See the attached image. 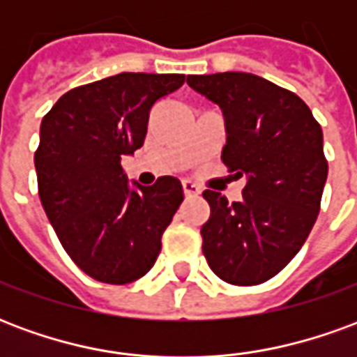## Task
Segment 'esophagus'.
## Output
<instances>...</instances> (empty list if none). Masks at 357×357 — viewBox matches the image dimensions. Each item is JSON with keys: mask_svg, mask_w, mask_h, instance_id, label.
Segmentation results:
<instances>
[{"mask_svg": "<svg viewBox=\"0 0 357 357\" xmlns=\"http://www.w3.org/2000/svg\"><path fill=\"white\" fill-rule=\"evenodd\" d=\"M181 185H183V193H185L187 199H191V197H199V195H201V189L195 185L193 181H183Z\"/></svg>", "mask_w": 357, "mask_h": 357, "instance_id": "1", "label": "esophagus"}]
</instances>
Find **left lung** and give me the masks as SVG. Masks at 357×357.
<instances>
[{
	"label": "left lung",
	"instance_id": "obj_1",
	"mask_svg": "<svg viewBox=\"0 0 357 357\" xmlns=\"http://www.w3.org/2000/svg\"><path fill=\"white\" fill-rule=\"evenodd\" d=\"M187 84L220 105L222 160L247 178L239 202L202 193L210 204L202 252L225 283L260 284L296 256L317 220L329 172L321 126L298 95L256 74L187 76Z\"/></svg>",
	"mask_w": 357,
	"mask_h": 357
}]
</instances>
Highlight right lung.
Instances as JSON below:
<instances>
[{
    "instance_id": "right-lung-1",
    "label": "right lung",
    "mask_w": 357,
    "mask_h": 357,
    "mask_svg": "<svg viewBox=\"0 0 357 357\" xmlns=\"http://www.w3.org/2000/svg\"><path fill=\"white\" fill-rule=\"evenodd\" d=\"M183 82L185 74L122 73L66 91L43 116L40 201L66 255L101 283L145 275L183 201L179 179L132 189L120 164L143 145L153 105Z\"/></svg>"
}]
</instances>
